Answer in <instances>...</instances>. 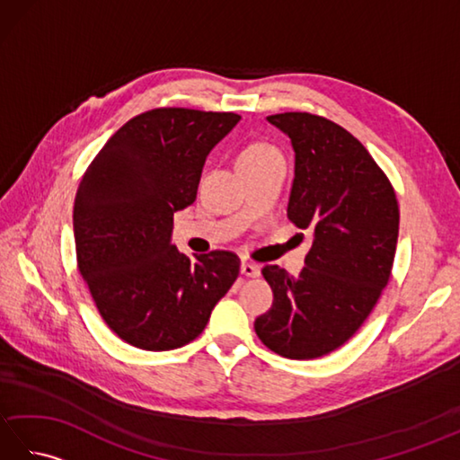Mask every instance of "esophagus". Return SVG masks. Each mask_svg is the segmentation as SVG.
Wrapping results in <instances>:
<instances>
[{
	"label": "esophagus",
	"instance_id": "obj_1",
	"mask_svg": "<svg viewBox=\"0 0 460 460\" xmlns=\"http://www.w3.org/2000/svg\"><path fill=\"white\" fill-rule=\"evenodd\" d=\"M241 272H243V275H245V277L255 279V277H259V275H261V267H259V265H255V262L243 261V265H241Z\"/></svg>",
	"mask_w": 460,
	"mask_h": 460
}]
</instances>
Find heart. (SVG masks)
<instances>
[{"mask_svg":"<svg viewBox=\"0 0 460 460\" xmlns=\"http://www.w3.org/2000/svg\"><path fill=\"white\" fill-rule=\"evenodd\" d=\"M279 152L272 148V146L269 144H262V142H257V144H249L247 148H243L239 152V158H237V164H251V162H259V160H265V158H270V155H277Z\"/></svg>","mask_w":460,"mask_h":460,"instance_id":"1","label":"heart"}]
</instances>
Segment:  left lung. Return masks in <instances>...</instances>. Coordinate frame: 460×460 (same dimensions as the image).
<instances>
[{
  "label": "left lung",
  "instance_id": "left-lung-1",
  "mask_svg": "<svg viewBox=\"0 0 460 460\" xmlns=\"http://www.w3.org/2000/svg\"><path fill=\"white\" fill-rule=\"evenodd\" d=\"M295 150L288 219L312 231L298 277L269 265L272 306L255 320L262 344L290 359L326 356L356 334L392 275L399 208L387 175L358 138L308 112L267 116Z\"/></svg>",
  "mask_w": 460,
  "mask_h": 460
}]
</instances>
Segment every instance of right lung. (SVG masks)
<instances>
[{
	"instance_id": "add662e5",
	"label": "right lung",
	"mask_w": 460,
	"mask_h": 460,
	"mask_svg": "<svg viewBox=\"0 0 460 460\" xmlns=\"http://www.w3.org/2000/svg\"><path fill=\"white\" fill-rule=\"evenodd\" d=\"M239 120L235 112H142L83 175L76 262L102 320L130 346L190 344L239 277L241 261L229 251L190 259L172 245L173 213L195 201L205 160Z\"/></svg>"
}]
</instances>
